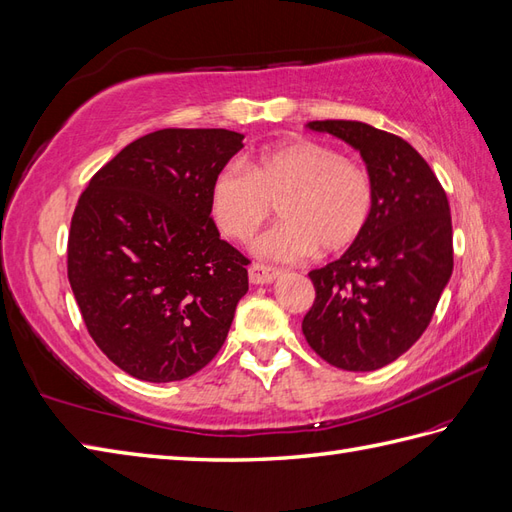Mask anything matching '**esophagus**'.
<instances>
[{"mask_svg": "<svg viewBox=\"0 0 512 512\" xmlns=\"http://www.w3.org/2000/svg\"><path fill=\"white\" fill-rule=\"evenodd\" d=\"M278 276H280V269H276V267H267V265H258V263L249 267V282L252 284H269Z\"/></svg>", "mask_w": 512, "mask_h": 512, "instance_id": "esophagus-1", "label": "esophagus"}]
</instances>
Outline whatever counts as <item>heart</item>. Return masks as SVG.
<instances>
[{"label": "heart", "instance_id": "1", "mask_svg": "<svg viewBox=\"0 0 512 512\" xmlns=\"http://www.w3.org/2000/svg\"><path fill=\"white\" fill-rule=\"evenodd\" d=\"M280 204L282 223L258 241L263 258L295 263L319 249L323 256L350 249L373 217L369 173L339 149L299 139L273 145L241 165L215 173L208 213L236 243H249Z\"/></svg>", "mask_w": 512, "mask_h": 512}]
</instances>
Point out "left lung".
<instances>
[{
    "instance_id": "left-lung-1",
    "label": "left lung",
    "mask_w": 512,
    "mask_h": 512,
    "mask_svg": "<svg viewBox=\"0 0 512 512\" xmlns=\"http://www.w3.org/2000/svg\"><path fill=\"white\" fill-rule=\"evenodd\" d=\"M363 156L376 204L365 234L308 278L315 302L308 345L345 371H373L417 343L454 269L452 215L441 182L417 149L363 121H310Z\"/></svg>"
}]
</instances>
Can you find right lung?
<instances>
[{"label":"right lung","instance_id":"right-lung-1","mask_svg":"<svg viewBox=\"0 0 512 512\" xmlns=\"http://www.w3.org/2000/svg\"><path fill=\"white\" fill-rule=\"evenodd\" d=\"M243 139L221 128L145 134L78 199L71 291L99 350L132 378L184 380L226 341L249 260L219 236L208 191Z\"/></svg>","mask_w":512,"mask_h":512}]
</instances>
